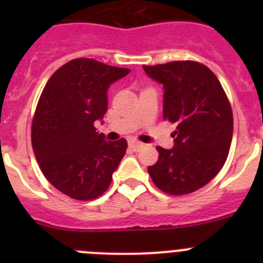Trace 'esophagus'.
Wrapping results in <instances>:
<instances>
[{
	"label": "esophagus",
	"instance_id": "obj_1",
	"mask_svg": "<svg viewBox=\"0 0 263 263\" xmlns=\"http://www.w3.org/2000/svg\"><path fill=\"white\" fill-rule=\"evenodd\" d=\"M127 143H129V147L132 148V150H134V152H139V150L145 146L142 142H138L136 139H129V142Z\"/></svg>",
	"mask_w": 263,
	"mask_h": 263
}]
</instances>
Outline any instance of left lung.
<instances>
[{
    "label": "left lung",
    "mask_w": 263,
    "mask_h": 263,
    "mask_svg": "<svg viewBox=\"0 0 263 263\" xmlns=\"http://www.w3.org/2000/svg\"><path fill=\"white\" fill-rule=\"evenodd\" d=\"M163 85V117L176 125L174 147L158 146L148 174L159 190L185 195L210 183L222 168L233 136L231 104L216 75L201 63L143 66Z\"/></svg>",
    "instance_id": "8db88e82"
}]
</instances>
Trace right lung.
<instances>
[{"label":"right lung","mask_w":263,"mask_h":263,"mask_svg":"<svg viewBox=\"0 0 263 263\" xmlns=\"http://www.w3.org/2000/svg\"><path fill=\"white\" fill-rule=\"evenodd\" d=\"M130 72L88 58L60 67L47 81L32 120L31 143L48 182L76 200L108 190L127 148L95 127L108 110V88Z\"/></svg>","instance_id":"1"}]
</instances>
